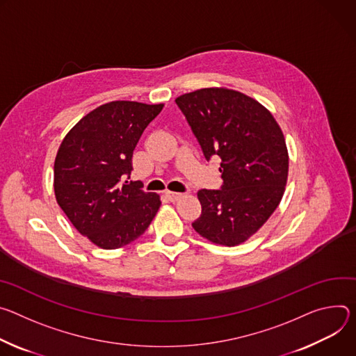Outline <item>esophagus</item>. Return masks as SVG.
<instances>
[{"label": "esophagus", "mask_w": 356, "mask_h": 356, "mask_svg": "<svg viewBox=\"0 0 356 356\" xmlns=\"http://www.w3.org/2000/svg\"><path fill=\"white\" fill-rule=\"evenodd\" d=\"M165 196H167V198H168L170 201H178L179 198H182L184 193H181V192H171V191H167V192H165Z\"/></svg>", "instance_id": "1"}]
</instances>
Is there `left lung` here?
<instances>
[{
    "mask_svg": "<svg viewBox=\"0 0 356 356\" xmlns=\"http://www.w3.org/2000/svg\"><path fill=\"white\" fill-rule=\"evenodd\" d=\"M175 103L207 160H222L223 184L198 192L202 213L192 227L213 243L241 245L283 198L289 175L283 131L266 107L236 90L200 89Z\"/></svg>",
    "mask_w": 356,
    "mask_h": 356,
    "instance_id": "obj_1",
    "label": "left lung"
}]
</instances>
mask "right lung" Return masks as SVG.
Here are the masks:
<instances>
[{
	"label": "right lung",
	"mask_w": 356,
	"mask_h": 356,
	"mask_svg": "<svg viewBox=\"0 0 356 356\" xmlns=\"http://www.w3.org/2000/svg\"><path fill=\"white\" fill-rule=\"evenodd\" d=\"M164 104L110 102L86 114L63 138L54 168L58 205L96 246H126L145 232L160 195L129 181L134 148Z\"/></svg>",
	"instance_id": "right-lung-1"
}]
</instances>
